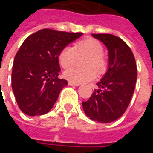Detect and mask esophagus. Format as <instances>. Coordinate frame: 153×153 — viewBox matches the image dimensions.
I'll list each match as a JSON object with an SVG mask.
<instances>
[{"label": "esophagus", "instance_id": "34e87169", "mask_svg": "<svg viewBox=\"0 0 153 153\" xmlns=\"http://www.w3.org/2000/svg\"><path fill=\"white\" fill-rule=\"evenodd\" d=\"M68 85L69 86H79V84L78 83H74V82H72V81H68Z\"/></svg>", "mask_w": 153, "mask_h": 153}]
</instances>
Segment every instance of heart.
<instances>
[{"instance_id": "b5f03b06", "label": "heart", "mask_w": 153, "mask_h": 153, "mask_svg": "<svg viewBox=\"0 0 153 153\" xmlns=\"http://www.w3.org/2000/svg\"><path fill=\"white\" fill-rule=\"evenodd\" d=\"M103 53L104 47L102 43L92 38L79 41L75 43L74 47L65 46L63 48L58 55V60L64 68L72 65L78 55L87 56L83 60L85 68L79 69L69 67V68L63 72V75L69 81L78 84L93 80L97 78L96 70L98 73H103L105 70L106 62Z\"/></svg>"}]
</instances>
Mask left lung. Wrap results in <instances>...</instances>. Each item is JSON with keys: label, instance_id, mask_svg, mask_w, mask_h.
Masks as SVG:
<instances>
[{"label": "left lung", "instance_id": "1", "mask_svg": "<svg viewBox=\"0 0 153 153\" xmlns=\"http://www.w3.org/2000/svg\"><path fill=\"white\" fill-rule=\"evenodd\" d=\"M108 49L109 65L106 74L97 83L89 99L82 102L85 114L92 120L109 123L126 111L133 96L137 70L135 56L120 38L108 33L92 34Z\"/></svg>", "mask_w": 153, "mask_h": 153}]
</instances>
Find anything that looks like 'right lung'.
I'll return each mask as SVG.
<instances>
[{"label":"right lung","mask_w":153,"mask_h":153,"mask_svg":"<svg viewBox=\"0 0 153 153\" xmlns=\"http://www.w3.org/2000/svg\"><path fill=\"white\" fill-rule=\"evenodd\" d=\"M82 33L42 29L23 42L13 63L11 85L20 110L29 116L48 112L67 81L59 79L58 55Z\"/></svg>","instance_id":"obj_1"}]
</instances>
